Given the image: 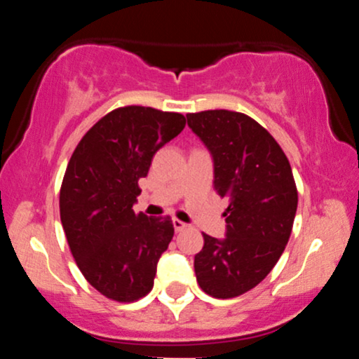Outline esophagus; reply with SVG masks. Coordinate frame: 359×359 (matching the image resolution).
<instances>
[{
  "instance_id": "1",
  "label": "esophagus",
  "mask_w": 359,
  "mask_h": 359,
  "mask_svg": "<svg viewBox=\"0 0 359 359\" xmlns=\"http://www.w3.org/2000/svg\"><path fill=\"white\" fill-rule=\"evenodd\" d=\"M172 222H174V228H175L177 233H180V231H184V229H187V224H185V222H182L180 219H174Z\"/></svg>"
}]
</instances>
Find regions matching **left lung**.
<instances>
[{
	"instance_id": "8db88e82",
	"label": "left lung",
	"mask_w": 359,
	"mask_h": 359,
	"mask_svg": "<svg viewBox=\"0 0 359 359\" xmlns=\"http://www.w3.org/2000/svg\"><path fill=\"white\" fill-rule=\"evenodd\" d=\"M187 125L212 154L217 192L229 197L226 238L203 233L196 278L211 297L233 299L257 287L282 257L297 211V185L277 140L248 114L208 109L189 113Z\"/></svg>"
}]
</instances>
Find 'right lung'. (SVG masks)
<instances>
[{
  "mask_svg": "<svg viewBox=\"0 0 359 359\" xmlns=\"http://www.w3.org/2000/svg\"><path fill=\"white\" fill-rule=\"evenodd\" d=\"M184 126L180 113L123 106L90 128L69 160L59 199L65 238L84 278L111 300L135 302L154 288L174 224L135 214L133 204L156 150Z\"/></svg>",
  "mask_w": 359,
  "mask_h": 359,
  "instance_id": "obj_1",
  "label": "right lung"
}]
</instances>
